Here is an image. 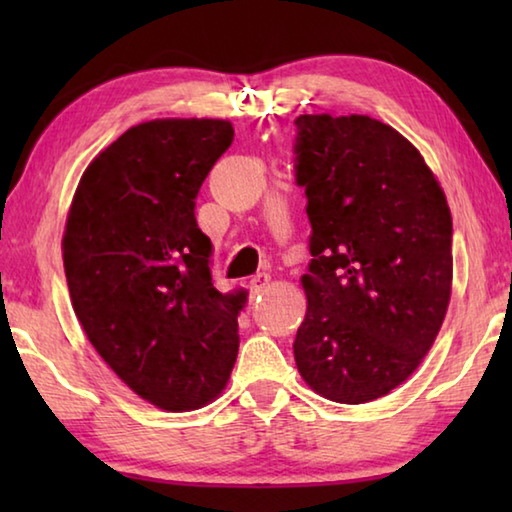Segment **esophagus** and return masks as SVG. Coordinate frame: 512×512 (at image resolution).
<instances>
[{"label": "esophagus", "instance_id": "obj_1", "mask_svg": "<svg viewBox=\"0 0 512 512\" xmlns=\"http://www.w3.org/2000/svg\"><path fill=\"white\" fill-rule=\"evenodd\" d=\"M268 284H271V275L257 273V275L250 277L248 287H250V293H253V296H259V293H264L268 289Z\"/></svg>", "mask_w": 512, "mask_h": 512}]
</instances>
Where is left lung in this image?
I'll return each mask as SVG.
<instances>
[{"mask_svg": "<svg viewBox=\"0 0 512 512\" xmlns=\"http://www.w3.org/2000/svg\"><path fill=\"white\" fill-rule=\"evenodd\" d=\"M311 262L293 357L311 391L363 404L404 384L452 298V214L420 151L368 115H300Z\"/></svg>", "mask_w": 512, "mask_h": 512, "instance_id": "obj_1", "label": "left lung"}]
</instances>
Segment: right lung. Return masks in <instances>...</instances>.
<instances>
[{
	"label": "right lung",
	"mask_w": 512,
	"mask_h": 512,
	"mask_svg": "<svg viewBox=\"0 0 512 512\" xmlns=\"http://www.w3.org/2000/svg\"><path fill=\"white\" fill-rule=\"evenodd\" d=\"M228 119H151L83 171L63 235V264L88 341L110 370L162 411L223 393L239 352L241 291L212 282V241L194 198L228 151Z\"/></svg>",
	"instance_id": "right-lung-1"
}]
</instances>
